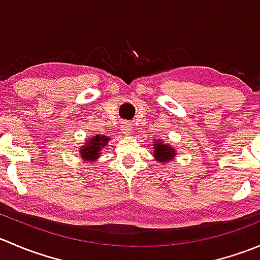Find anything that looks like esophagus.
<instances>
[{"label":"esophagus","instance_id":"1","mask_svg":"<svg viewBox=\"0 0 260 260\" xmlns=\"http://www.w3.org/2000/svg\"><path fill=\"white\" fill-rule=\"evenodd\" d=\"M131 132H132V127H131V124L129 123H127V122H124L122 124V133L124 136H128V135H131Z\"/></svg>","mask_w":260,"mask_h":260}]
</instances>
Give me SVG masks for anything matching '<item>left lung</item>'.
<instances>
[{
  "mask_svg": "<svg viewBox=\"0 0 260 260\" xmlns=\"http://www.w3.org/2000/svg\"><path fill=\"white\" fill-rule=\"evenodd\" d=\"M153 143H154L153 152H154V158H156V161L161 162V164H165V162H169L170 159H172L175 156H176V152H175V149L172 148L171 146L165 145L164 142H161V141L158 140L153 141Z\"/></svg>",
  "mask_w": 260,
  "mask_h": 260,
  "instance_id": "1",
  "label": "left lung"
}]
</instances>
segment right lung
<instances>
[{
    "label": "right lung",
    "instance_id": "1",
    "mask_svg": "<svg viewBox=\"0 0 260 260\" xmlns=\"http://www.w3.org/2000/svg\"><path fill=\"white\" fill-rule=\"evenodd\" d=\"M109 137L107 136L95 135L94 137L86 141V145L80 149V156L84 161H95L101 154L102 148L108 143Z\"/></svg>",
    "mask_w": 260,
    "mask_h": 260
}]
</instances>
